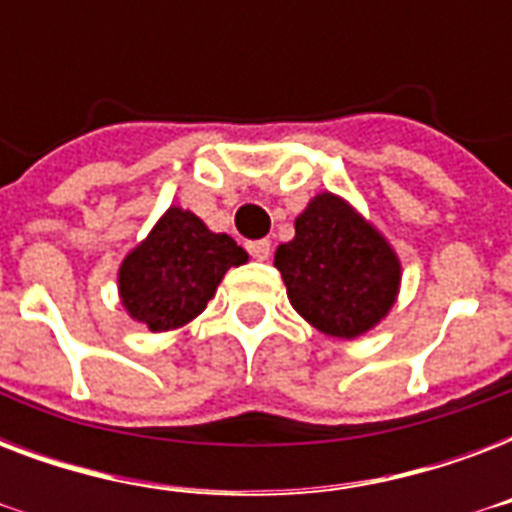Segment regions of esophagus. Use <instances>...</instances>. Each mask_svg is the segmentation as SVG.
<instances>
[{
  "label": "esophagus",
  "mask_w": 512,
  "mask_h": 512,
  "mask_svg": "<svg viewBox=\"0 0 512 512\" xmlns=\"http://www.w3.org/2000/svg\"><path fill=\"white\" fill-rule=\"evenodd\" d=\"M247 249H249V255L255 257V260H268V257H271V241L268 239L249 241Z\"/></svg>",
  "instance_id": "1"
}]
</instances>
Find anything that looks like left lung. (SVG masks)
<instances>
[{"label": "left lung", "instance_id": "left-lung-1", "mask_svg": "<svg viewBox=\"0 0 512 512\" xmlns=\"http://www.w3.org/2000/svg\"><path fill=\"white\" fill-rule=\"evenodd\" d=\"M273 265L289 303L332 337L364 335L396 303L401 263L390 244L335 193H319L295 220V239L276 249Z\"/></svg>", "mask_w": 512, "mask_h": 512}]
</instances>
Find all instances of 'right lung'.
Instances as JSON below:
<instances>
[{
  "label": "right lung",
  "mask_w": 512,
  "mask_h": 512,
  "mask_svg": "<svg viewBox=\"0 0 512 512\" xmlns=\"http://www.w3.org/2000/svg\"><path fill=\"white\" fill-rule=\"evenodd\" d=\"M247 252L225 233H212L188 209L170 207L143 244L124 257L119 295L132 319L167 332L196 319L215 297L228 268Z\"/></svg>",
  "instance_id": "right-lung-1"
}]
</instances>
